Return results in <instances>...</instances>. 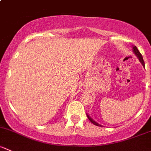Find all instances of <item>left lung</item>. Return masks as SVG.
Here are the masks:
<instances>
[{
	"label": "left lung",
	"instance_id": "left-lung-1",
	"mask_svg": "<svg viewBox=\"0 0 151 151\" xmlns=\"http://www.w3.org/2000/svg\"><path fill=\"white\" fill-rule=\"evenodd\" d=\"M133 51H134V54H135V55H137V58H139V60L140 63H141L142 64L143 66L145 67V62H144V60H143L142 55H141V53H140L139 51L138 50V49H137V46H134V47H133ZM87 116H88V118L89 120H90V122H92V123H93V125H96V126H100V127H102V125H99V124H98L97 122H95L94 120H93V119H92L91 118L90 116H88V114H87Z\"/></svg>",
	"mask_w": 151,
	"mask_h": 151
}]
</instances>
